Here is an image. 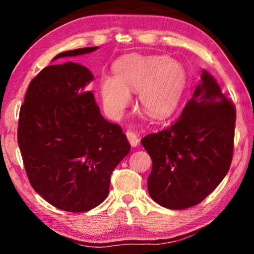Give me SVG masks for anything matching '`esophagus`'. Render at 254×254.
<instances>
[{"label": "esophagus", "instance_id": "34e87169", "mask_svg": "<svg viewBox=\"0 0 254 254\" xmlns=\"http://www.w3.org/2000/svg\"><path fill=\"white\" fill-rule=\"evenodd\" d=\"M127 137L128 140V142L132 145V147H136L139 144V137H137L136 133L132 132V131H127Z\"/></svg>", "mask_w": 254, "mask_h": 254}]
</instances>
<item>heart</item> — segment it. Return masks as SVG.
<instances>
[{"label":"heart","mask_w":254,"mask_h":254,"mask_svg":"<svg viewBox=\"0 0 254 254\" xmlns=\"http://www.w3.org/2000/svg\"><path fill=\"white\" fill-rule=\"evenodd\" d=\"M115 77L104 75L101 95L106 110L120 115L130 104V92H139V102L148 115L166 117L178 104L186 72L168 56H130L114 67Z\"/></svg>","instance_id":"obj_1"}]
</instances>
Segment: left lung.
<instances>
[{"instance_id":"1","label":"left lung","mask_w":254,"mask_h":254,"mask_svg":"<svg viewBox=\"0 0 254 254\" xmlns=\"http://www.w3.org/2000/svg\"><path fill=\"white\" fill-rule=\"evenodd\" d=\"M236 111L207 71L180 117L141 143L152 159L148 190L159 205L185 209L199 204L230 169Z\"/></svg>"}]
</instances>
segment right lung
<instances>
[{
	"label": "right lung",
	"mask_w": 254,
	"mask_h": 254,
	"mask_svg": "<svg viewBox=\"0 0 254 254\" xmlns=\"http://www.w3.org/2000/svg\"><path fill=\"white\" fill-rule=\"evenodd\" d=\"M65 51L54 60L96 50ZM94 79L75 63L45 67L30 81L21 105L18 143L32 188L55 207L87 212L104 201L111 175L130 152L118 124L100 113L86 86Z\"/></svg>",
	"instance_id": "right-lung-1"
}]
</instances>
